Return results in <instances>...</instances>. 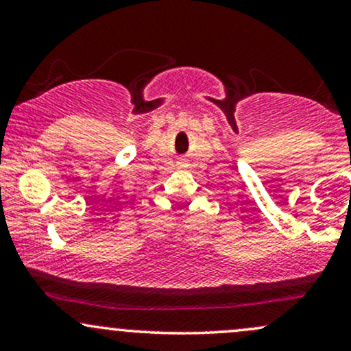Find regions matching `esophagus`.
Wrapping results in <instances>:
<instances>
[{"mask_svg":"<svg viewBox=\"0 0 351 351\" xmlns=\"http://www.w3.org/2000/svg\"><path fill=\"white\" fill-rule=\"evenodd\" d=\"M180 163H181V165H184V162H180Z\"/></svg>","mask_w":351,"mask_h":351,"instance_id":"1","label":"esophagus"}]
</instances>
